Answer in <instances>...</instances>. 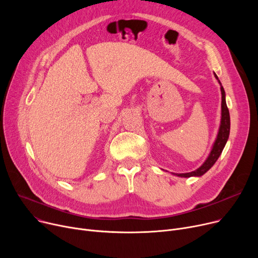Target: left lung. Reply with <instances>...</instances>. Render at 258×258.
Segmentation results:
<instances>
[{"instance_id":"left-lung-1","label":"left lung","mask_w":258,"mask_h":258,"mask_svg":"<svg viewBox=\"0 0 258 258\" xmlns=\"http://www.w3.org/2000/svg\"><path fill=\"white\" fill-rule=\"evenodd\" d=\"M214 76L216 79H218L219 84L221 85V92H222V117H221V124H220L218 136H216V139L212 145L210 154L207 157V159L205 160L204 163H203L198 169H196L195 171H191V172L172 173L174 175H177V177H181V178L202 177L203 174L206 173L214 165L216 160H218L219 157L221 156L224 147L228 141L229 134H230V115H229V110H228L227 103H226V94H225V90L221 84L219 77L216 76L215 73H214Z\"/></svg>"}]
</instances>
